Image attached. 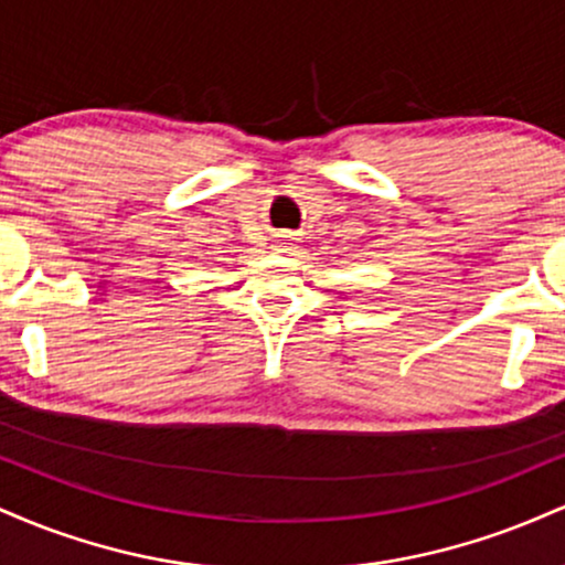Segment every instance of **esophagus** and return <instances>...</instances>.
<instances>
[{"label":"esophagus","instance_id":"obj_1","mask_svg":"<svg viewBox=\"0 0 565 565\" xmlns=\"http://www.w3.org/2000/svg\"><path fill=\"white\" fill-rule=\"evenodd\" d=\"M278 242H291V236L289 233H284V236H278Z\"/></svg>","mask_w":565,"mask_h":565}]
</instances>
